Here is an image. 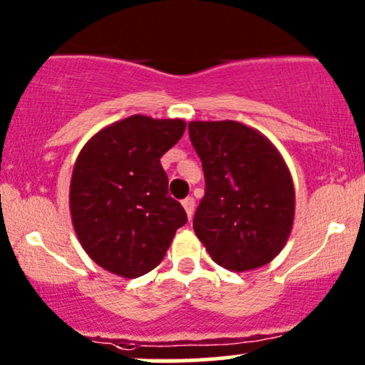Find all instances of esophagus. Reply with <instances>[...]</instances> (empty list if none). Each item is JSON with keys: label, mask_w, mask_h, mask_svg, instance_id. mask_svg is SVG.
Here are the masks:
<instances>
[{"label": "esophagus", "mask_w": 365, "mask_h": 365, "mask_svg": "<svg viewBox=\"0 0 365 365\" xmlns=\"http://www.w3.org/2000/svg\"><path fill=\"white\" fill-rule=\"evenodd\" d=\"M182 204H183V207H185V211H187V216H189V220H190V218H192V215H194L195 199H194V197H187V199H183Z\"/></svg>", "instance_id": "1"}]
</instances>
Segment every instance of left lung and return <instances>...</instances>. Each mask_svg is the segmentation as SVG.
Instances as JSON below:
<instances>
[{"label":"left lung","instance_id":"8db88e82","mask_svg":"<svg viewBox=\"0 0 365 365\" xmlns=\"http://www.w3.org/2000/svg\"><path fill=\"white\" fill-rule=\"evenodd\" d=\"M189 137L204 171L194 230L220 267L267 265L280 253L294 220V187L280 154L237 121H192Z\"/></svg>","mask_w":365,"mask_h":365}]
</instances>
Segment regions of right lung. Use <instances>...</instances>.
Returning <instances> with one entry per match:
<instances>
[{"instance_id":"right-lung-1","label":"right lung","mask_w":365,"mask_h":365,"mask_svg":"<svg viewBox=\"0 0 365 365\" xmlns=\"http://www.w3.org/2000/svg\"><path fill=\"white\" fill-rule=\"evenodd\" d=\"M185 126L182 119L131 115L98 131L76 161L69 195L76 235L112 274L135 279L150 272L187 223L161 166Z\"/></svg>"}]
</instances>
